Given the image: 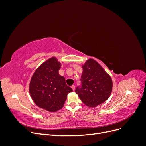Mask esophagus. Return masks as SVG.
<instances>
[{"mask_svg": "<svg viewBox=\"0 0 146 146\" xmlns=\"http://www.w3.org/2000/svg\"><path fill=\"white\" fill-rule=\"evenodd\" d=\"M71 88H72V89L74 91L75 88H76V86H75V85H72V86H71Z\"/></svg>", "mask_w": 146, "mask_h": 146, "instance_id": "esophagus-1", "label": "esophagus"}]
</instances>
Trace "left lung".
Segmentation results:
<instances>
[{
	"label": "left lung",
	"mask_w": 146,
	"mask_h": 146,
	"mask_svg": "<svg viewBox=\"0 0 146 146\" xmlns=\"http://www.w3.org/2000/svg\"><path fill=\"white\" fill-rule=\"evenodd\" d=\"M81 87L76 92L82 102L89 107H96L107 100L111 93L113 82L110 75L93 59L82 65Z\"/></svg>",
	"instance_id": "obj_1"
}]
</instances>
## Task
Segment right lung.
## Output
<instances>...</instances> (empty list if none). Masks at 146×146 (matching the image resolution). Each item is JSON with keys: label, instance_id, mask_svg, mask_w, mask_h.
Returning a JSON list of instances; mask_svg holds the SVG:
<instances>
[{"label": "right lung", "instance_id": "add662e5", "mask_svg": "<svg viewBox=\"0 0 146 146\" xmlns=\"http://www.w3.org/2000/svg\"><path fill=\"white\" fill-rule=\"evenodd\" d=\"M61 66L55 57H52L39 66L30 82L29 92L35 104L49 112L62 108L68 93L72 91L58 73Z\"/></svg>", "mask_w": 146, "mask_h": 146}]
</instances>
